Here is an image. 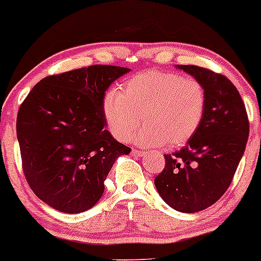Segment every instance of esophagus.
Listing matches in <instances>:
<instances>
[{
  "mask_svg": "<svg viewBox=\"0 0 261 261\" xmlns=\"http://www.w3.org/2000/svg\"><path fill=\"white\" fill-rule=\"evenodd\" d=\"M133 154H134V156H135V157H142V156H145L146 152H144V151L134 150V151H133Z\"/></svg>",
  "mask_w": 261,
  "mask_h": 261,
  "instance_id": "obj_1",
  "label": "esophagus"
}]
</instances>
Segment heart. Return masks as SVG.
<instances>
[{
	"label": "heart",
	"instance_id": "b5f03b06",
	"mask_svg": "<svg viewBox=\"0 0 261 261\" xmlns=\"http://www.w3.org/2000/svg\"><path fill=\"white\" fill-rule=\"evenodd\" d=\"M207 96L197 80L178 73L147 70L111 90L102 101V114L111 135L126 141L139 126V145L156 147L185 145L202 124Z\"/></svg>",
	"mask_w": 261,
	"mask_h": 261
}]
</instances>
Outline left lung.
<instances>
[{"label":"left lung","instance_id":"8db88e82","mask_svg":"<svg viewBox=\"0 0 261 261\" xmlns=\"http://www.w3.org/2000/svg\"><path fill=\"white\" fill-rule=\"evenodd\" d=\"M177 68L203 85L207 105L187 145L165 154V168L154 186L173 210L196 213L214 204L230 186L248 142L249 120L239 91L227 76L197 65Z\"/></svg>","mask_w":261,"mask_h":261}]
</instances>
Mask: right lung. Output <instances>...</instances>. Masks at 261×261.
I'll return each instance as SVG.
<instances>
[{"instance_id":"1","label":"right lung","mask_w":261,"mask_h":261,"mask_svg":"<svg viewBox=\"0 0 261 261\" xmlns=\"http://www.w3.org/2000/svg\"><path fill=\"white\" fill-rule=\"evenodd\" d=\"M128 68L90 65L37 83L19 107L17 139L22 168L39 199L63 213L98 203L117 157L131 148L107 130L105 91Z\"/></svg>"}]
</instances>
